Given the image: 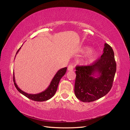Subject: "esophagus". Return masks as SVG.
Wrapping results in <instances>:
<instances>
[{
  "instance_id": "esophagus-1",
  "label": "esophagus",
  "mask_w": 130,
  "mask_h": 130,
  "mask_svg": "<svg viewBox=\"0 0 130 130\" xmlns=\"http://www.w3.org/2000/svg\"><path fill=\"white\" fill-rule=\"evenodd\" d=\"M74 69V66L73 65V64H70L68 67V70L69 71H72Z\"/></svg>"
}]
</instances>
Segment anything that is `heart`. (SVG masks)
<instances>
[{
	"mask_svg": "<svg viewBox=\"0 0 130 130\" xmlns=\"http://www.w3.org/2000/svg\"><path fill=\"white\" fill-rule=\"evenodd\" d=\"M82 52H86L84 58L82 59V62L86 64L92 62L95 59L96 55V52L95 50L89 48L88 47H86L82 49Z\"/></svg>",
	"mask_w": 130,
	"mask_h": 130,
	"instance_id": "obj_1",
	"label": "heart"
}]
</instances>
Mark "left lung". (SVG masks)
<instances>
[{
  "label": "left lung",
  "instance_id": "1",
  "mask_svg": "<svg viewBox=\"0 0 130 130\" xmlns=\"http://www.w3.org/2000/svg\"><path fill=\"white\" fill-rule=\"evenodd\" d=\"M103 54L91 65L76 67L74 93L78 100L89 103L106 95L111 89L116 72L112 47L105 43Z\"/></svg>",
  "mask_w": 130,
  "mask_h": 130
}]
</instances>
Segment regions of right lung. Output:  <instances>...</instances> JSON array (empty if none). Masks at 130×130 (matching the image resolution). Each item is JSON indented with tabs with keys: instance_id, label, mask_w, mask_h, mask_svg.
I'll return each mask as SVG.
<instances>
[{
	"instance_id": "right-lung-1",
	"label": "right lung",
	"mask_w": 130,
	"mask_h": 130,
	"mask_svg": "<svg viewBox=\"0 0 130 130\" xmlns=\"http://www.w3.org/2000/svg\"><path fill=\"white\" fill-rule=\"evenodd\" d=\"M21 48V47L18 49L16 54L18 53L19 50H20ZM67 69V68L65 67L59 70L55 74V75L54 77H53L52 81L50 82V85L48 86V87L44 91H43L40 93L32 94L27 93L24 91H23L22 90H21L18 87L16 83L15 82L14 74L13 73L14 84L15 88H16L18 90V92H20L21 94H23V95H24L27 98H29V99L34 101H36L41 102V101H46L51 99V98L55 95V94L58 87L59 82H60L61 78L62 77V76H64V75L66 74Z\"/></svg>"
}]
</instances>
